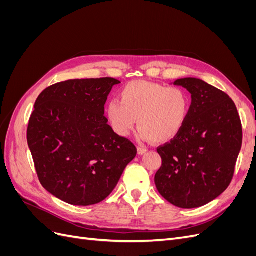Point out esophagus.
<instances>
[{"mask_svg": "<svg viewBox=\"0 0 256 256\" xmlns=\"http://www.w3.org/2000/svg\"><path fill=\"white\" fill-rule=\"evenodd\" d=\"M138 154H144L145 152H147V148H145V147H143V146L138 147Z\"/></svg>", "mask_w": 256, "mask_h": 256, "instance_id": "obj_1", "label": "esophagus"}]
</instances>
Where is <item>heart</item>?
<instances>
[{
  "mask_svg": "<svg viewBox=\"0 0 256 256\" xmlns=\"http://www.w3.org/2000/svg\"><path fill=\"white\" fill-rule=\"evenodd\" d=\"M120 100L106 106V118L116 134L126 136L138 120L141 141L158 143L174 138L184 128L190 111V96L180 88L147 81L128 83Z\"/></svg>",
  "mask_w": 256,
  "mask_h": 256,
  "instance_id": "obj_1",
  "label": "heart"
}]
</instances>
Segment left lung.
I'll use <instances>...</instances> for the list:
<instances>
[{"label": "left lung", "instance_id": "left-lung-1", "mask_svg": "<svg viewBox=\"0 0 256 256\" xmlns=\"http://www.w3.org/2000/svg\"><path fill=\"white\" fill-rule=\"evenodd\" d=\"M191 94L184 128L159 146L162 166L154 184L168 202L196 208L212 202L230 186L242 144L237 108L226 92L196 78L174 82Z\"/></svg>", "mask_w": 256, "mask_h": 256}]
</instances>
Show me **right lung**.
I'll use <instances>...</instances> for the list:
<instances>
[{
  "instance_id": "add662e5",
  "label": "right lung",
  "mask_w": 256,
  "mask_h": 256,
  "mask_svg": "<svg viewBox=\"0 0 256 256\" xmlns=\"http://www.w3.org/2000/svg\"><path fill=\"white\" fill-rule=\"evenodd\" d=\"M113 78L74 79L42 92L28 127V144L42 187L64 202L88 206L111 194L136 147L104 116Z\"/></svg>"
}]
</instances>
